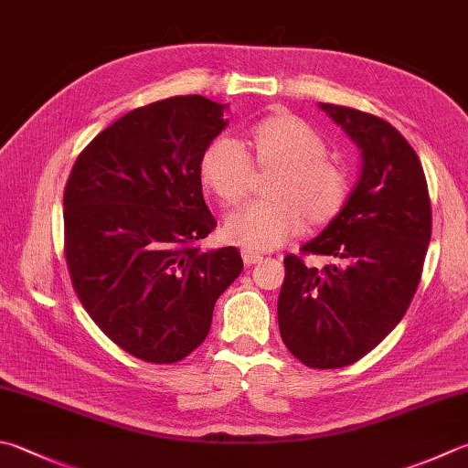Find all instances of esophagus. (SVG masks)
<instances>
[{
  "label": "esophagus",
  "instance_id": "esophagus-1",
  "mask_svg": "<svg viewBox=\"0 0 468 468\" xmlns=\"http://www.w3.org/2000/svg\"><path fill=\"white\" fill-rule=\"evenodd\" d=\"M242 261L246 267H250V264H257L262 261V254L252 252V250H242Z\"/></svg>",
  "mask_w": 468,
  "mask_h": 468
}]
</instances>
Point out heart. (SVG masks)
<instances>
[{"instance_id":"b5f03b06","label":"heart","mask_w":468,"mask_h":468,"mask_svg":"<svg viewBox=\"0 0 468 468\" xmlns=\"http://www.w3.org/2000/svg\"><path fill=\"white\" fill-rule=\"evenodd\" d=\"M254 163L259 169H279L271 183V201H257L236 211L224 226L226 238L246 250H272L295 236L303 216L314 226L330 224L348 199V177L325 158L322 136L291 113H272L252 128ZM254 175L246 146L232 136H219L199 161V177L226 207L246 197Z\"/></svg>"}]
</instances>
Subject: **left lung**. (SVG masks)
Returning a JSON list of instances; mask_svg holds the SVG:
<instances>
[{
    "label": "left lung",
    "instance_id": "1",
    "mask_svg": "<svg viewBox=\"0 0 468 468\" xmlns=\"http://www.w3.org/2000/svg\"><path fill=\"white\" fill-rule=\"evenodd\" d=\"M360 151V177L346 206L302 246L336 259L322 271L287 254L279 330L312 368H340L368 355L408 312L431 236L424 169L389 122L320 103Z\"/></svg>",
    "mask_w": 468,
    "mask_h": 468
}]
</instances>
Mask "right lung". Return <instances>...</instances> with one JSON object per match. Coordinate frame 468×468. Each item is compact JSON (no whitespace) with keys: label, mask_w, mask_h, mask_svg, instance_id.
<instances>
[{"label":"right lung","mask_w":468,"mask_h":468,"mask_svg":"<svg viewBox=\"0 0 468 468\" xmlns=\"http://www.w3.org/2000/svg\"><path fill=\"white\" fill-rule=\"evenodd\" d=\"M228 105L177 95L132 110L77 156L65 187V257L91 320L122 350L171 365L206 340L218 297L242 271L216 228L199 161Z\"/></svg>","instance_id":"add662e5"}]
</instances>
